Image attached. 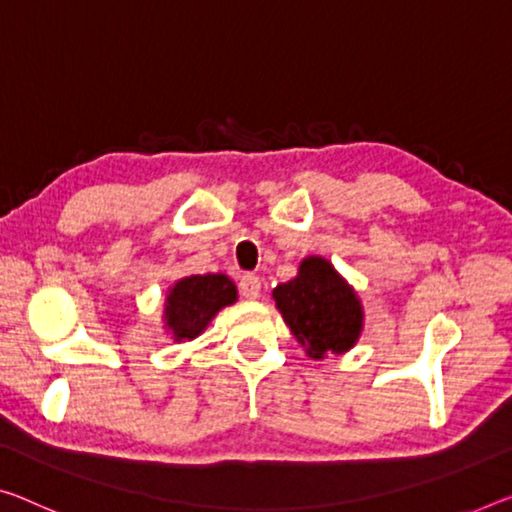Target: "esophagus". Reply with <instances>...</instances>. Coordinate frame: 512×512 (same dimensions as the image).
<instances>
[{"mask_svg": "<svg viewBox=\"0 0 512 512\" xmlns=\"http://www.w3.org/2000/svg\"><path fill=\"white\" fill-rule=\"evenodd\" d=\"M240 293L242 297H247V300H256V297H261V277H256V274H242L240 277Z\"/></svg>", "mask_w": 512, "mask_h": 512, "instance_id": "obj_1", "label": "esophagus"}]
</instances>
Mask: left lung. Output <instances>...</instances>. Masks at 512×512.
I'll return each mask as SVG.
<instances>
[{
    "instance_id": "left-lung-1",
    "label": "left lung",
    "mask_w": 512,
    "mask_h": 512,
    "mask_svg": "<svg viewBox=\"0 0 512 512\" xmlns=\"http://www.w3.org/2000/svg\"><path fill=\"white\" fill-rule=\"evenodd\" d=\"M272 297L290 332L313 359L327 352L341 355L359 338L361 304L325 258H304L300 274L274 288Z\"/></svg>"
}]
</instances>
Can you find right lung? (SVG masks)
I'll list each match as a JSON object with an SVG mask.
<instances>
[{
  "instance_id": "obj_1",
  "label": "right lung",
  "mask_w": 512,
  "mask_h": 512,
  "mask_svg": "<svg viewBox=\"0 0 512 512\" xmlns=\"http://www.w3.org/2000/svg\"><path fill=\"white\" fill-rule=\"evenodd\" d=\"M235 302V286L224 274H192L167 297V327L176 341H190L206 329L219 309Z\"/></svg>"
}]
</instances>
